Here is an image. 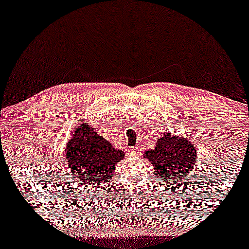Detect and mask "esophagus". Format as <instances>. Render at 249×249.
I'll use <instances>...</instances> for the list:
<instances>
[{
  "label": "esophagus",
  "instance_id": "esophagus-1",
  "mask_svg": "<svg viewBox=\"0 0 249 249\" xmlns=\"http://www.w3.org/2000/svg\"><path fill=\"white\" fill-rule=\"evenodd\" d=\"M141 154V149L140 147H129L128 148V156H132V157H136V156H140Z\"/></svg>",
  "mask_w": 249,
  "mask_h": 249
}]
</instances>
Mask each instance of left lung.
I'll list each match as a JSON object with an SVG mask.
<instances>
[{
  "mask_svg": "<svg viewBox=\"0 0 249 249\" xmlns=\"http://www.w3.org/2000/svg\"><path fill=\"white\" fill-rule=\"evenodd\" d=\"M196 148L188 139L176 138L171 133L158 139L156 148L145 153L153 164L156 177L171 184L189 175L196 164Z\"/></svg>",
  "mask_w": 249,
  "mask_h": 249,
  "instance_id": "obj_1",
  "label": "left lung"
}]
</instances>
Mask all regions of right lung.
<instances>
[{"label": "right lung", "instance_id": "obj_1", "mask_svg": "<svg viewBox=\"0 0 249 249\" xmlns=\"http://www.w3.org/2000/svg\"><path fill=\"white\" fill-rule=\"evenodd\" d=\"M124 157L121 149H115L85 122L66 146V160L73 177L89 190L107 183L114 175L115 165Z\"/></svg>", "mask_w": 249, "mask_h": 249}]
</instances>
